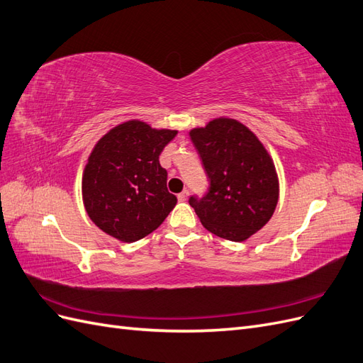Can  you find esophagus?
<instances>
[{"label": "esophagus", "instance_id": "1", "mask_svg": "<svg viewBox=\"0 0 363 363\" xmlns=\"http://www.w3.org/2000/svg\"><path fill=\"white\" fill-rule=\"evenodd\" d=\"M188 196H189V192L188 191H183V192H180V194H177V199H179V201H186L188 200Z\"/></svg>", "mask_w": 363, "mask_h": 363}]
</instances>
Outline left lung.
Returning <instances> with one entry per match:
<instances>
[{
  "label": "left lung",
  "mask_w": 363,
  "mask_h": 363,
  "mask_svg": "<svg viewBox=\"0 0 363 363\" xmlns=\"http://www.w3.org/2000/svg\"><path fill=\"white\" fill-rule=\"evenodd\" d=\"M208 175V192L189 204L208 232L242 242L279 203V175L265 145L238 119L219 116L189 131Z\"/></svg>",
  "instance_id": "8db88e82"
}]
</instances>
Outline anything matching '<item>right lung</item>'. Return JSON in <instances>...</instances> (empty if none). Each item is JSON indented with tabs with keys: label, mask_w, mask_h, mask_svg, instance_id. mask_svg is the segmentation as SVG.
Returning a JSON list of instances; mask_svg holds the SVG:
<instances>
[{
	"label": "right lung",
	"mask_w": 363,
	"mask_h": 363,
	"mask_svg": "<svg viewBox=\"0 0 363 363\" xmlns=\"http://www.w3.org/2000/svg\"><path fill=\"white\" fill-rule=\"evenodd\" d=\"M177 133L130 119L100 138L82 179L83 204L98 228L130 244L164 221L177 196L167 189L159 156Z\"/></svg>",
	"instance_id": "add662e5"
}]
</instances>
